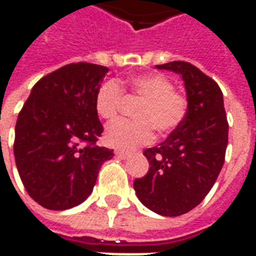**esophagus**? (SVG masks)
<instances>
[{"label":"esophagus","mask_w":256,"mask_h":256,"mask_svg":"<svg viewBox=\"0 0 256 256\" xmlns=\"http://www.w3.org/2000/svg\"><path fill=\"white\" fill-rule=\"evenodd\" d=\"M115 155L119 158V159H122V160H126V159H128V154H124V152H122V150H116L115 152Z\"/></svg>","instance_id":"34e87169"}]
</instances>
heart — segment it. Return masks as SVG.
<instances>
[{"label":"heart","instance_id":"1","mask_svg":"<svg viewBox=\"0 0 256 256\" xmlns=\"http://www.w3.org/2000/svg\"><path fill=\"white\" fill-rule=\"evenodd\" d=\"M128 94L141 101L134 118L111 124L104 133V142L119 150H132L154 140V128L168 133L182 122L188 101L174 90L170 79L162 74H146L133 78L128 84ZM122 89L115 80H108L97 90L94 106L97 115L106 122L115 120L122 104Z\"/></svg>","mask_w":256,"mask_h":256}]
</instances>
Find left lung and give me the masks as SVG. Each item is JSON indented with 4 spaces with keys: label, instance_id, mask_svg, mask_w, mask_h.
Instances as JSON below:
<instances>
[{
    "label": "left lung",
    "instance_id": "left-lung-1",
    "mask_svg": "<svg viewBox=\"0 0 256 256\" xmlns=\"http://www.w3.org/2000/svg\"><path fill=\"white\" fill-rule=\"evenodd\" d=\"M156 68L181 75L188 111L162 144L144 150L150 170L134 181V190L150 211L178 216L202 203L216 181L225 162L229 126L215 80L186 62Z\"/></svg>",
    "mask_w": 256,
    "mask_h": 256
}]
</instances>
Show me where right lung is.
Wrapping results in <instances>:
<instances>
[{
	"label": "right lung",
	"mask_w": 256,
	"mask_h": 256,
	"mask_svg": "<svg viewBox=\"0 0 256 256\" xmlns=\"http://www.w3.org/2000/svg\"><path fill=\"white\" fill-rule=\"evenodd\" d=\"M110 70L72 63L40 79L14 128L16 167L31 198L48 210H68L90 196L114 150L96 145L102 124L94 98Z\"/></svg>",
	"instance_id": "add662e5"
}]
</instances>
